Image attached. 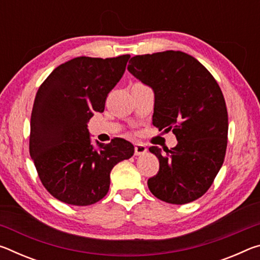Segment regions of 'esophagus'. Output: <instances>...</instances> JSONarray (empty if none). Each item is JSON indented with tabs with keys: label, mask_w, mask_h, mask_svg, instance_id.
I'll return each mask as SVG.
<instances>
[{
	"label": "esophagus",
	"mask_w": 260,
	"mask_h": 260,
	"mask_svg": "<svg viewBox=\"0 0 260 260\" xmlns=\"http://www.w3.org/2000/svg\"><path fill=\"white\" fill-rule=\"evenodd\" d=\"M134 149H135V156H142L147 152V147L141 143H136L134 146Z\"/></svg>",
	"instance_id": "esophagus-1"
}]
</instances>
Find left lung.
I'll return each instance as SVG.
<instances>
[{
  "instance_id": "8db88e82",
  "label": "left lung",
  "mask_w": 260,
  "mask_h": 260,
  "mask_svg": "<svg viewBox=\"0 0 260 260\" xmlns=\"http://www.w3.org/2000/svg\"><path fill=\"white\" fill-rule=\"evenodd\" d=\"M131 74L155 94L152 124L172 131L177 147L164 152L150 147L159 160L148 187L158 200L186 204L208 191L221 169L227 148L228 114L219 85L192 56L167 50L132 57Z\"/></svg>"
}]
</instances>
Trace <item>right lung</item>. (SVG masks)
<instances>
[{
  "label": "right lung",
  "mask_w": 260,
  "mask_h": 260,
  "mask_svg": "<svg viewBox=\"0 0 260 260\" xmlns=\"http://www.w3.org/2000/svg\"><path fill=\"white\" fill-rule=\"evenodd\" d=\"M129 57H77L56 68L39 88L29 153L42 184L60 202L86 206L102 200L113 166L133 156V144L124 139L94 146L87 128L94 112L104 111Z\"/></svg>",
  "instance_id": "add662e5"
}]
</instances>
